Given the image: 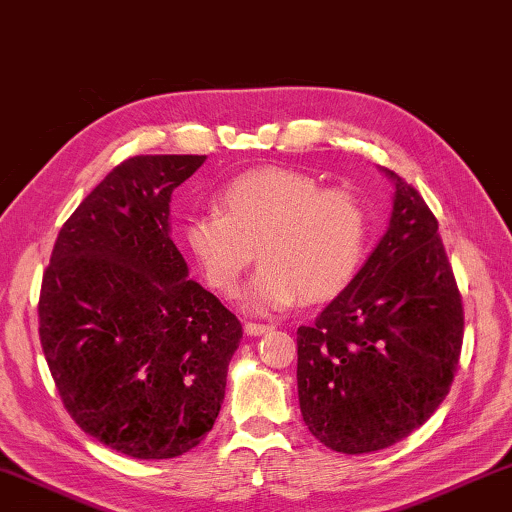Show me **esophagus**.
Returning <instances> with one entry per match:
<instances>
[{
    "instance_id": "obj_1",
    "label": "esophagus",
    "mask_w": 512,
    "mask_h": 512,
    "mask_svg": "<svg viewBox=\"0 0 512 512\" xmlns=\"http://www.w3.org/2000/svg\"><path fill=\"white\" fill-rule=\"evenodd\" d=\"M244 329H246L248 336H262L266 332H271L273 327L271 325H262V323H246Z\"/></svg>"
}]
</instances>
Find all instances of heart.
<instances>
[{"mask_svg": "<svg viewBox=\"0 0 512 512\" xmlns=\"http://www.w3.org/2000/svg\"><path fill=\"white\" fill-rule=\"evenodd\" d=\"M180 235L205 282L223 296L237 291L259 246L264 264L244 305L273 314L305 296L329 300L348 289L368 253L370 221L354 194L268 167L230 180L216 210L189 216Z\"/></svg>", "mask_w": 512, "mask_h": 512, "instance_id": "1", "label": "heart"}]
</instances>
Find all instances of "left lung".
<instances>
[{
	"label": "left lung",
	"instance_id": "8db88e82",
	"mask_svg": "<svg viewBox=\"0 0 512 512\" xmlns=\"http://www.w3.org/2000/svg\"><path fill=\"white\" fill-rule=\"evenodd\" d=\"M384 237L311 327H298V397L309 431L334 452L368 454L422 427L449 393L463 305L438 221L391 169Z\"/></svg>",
	"mask_w": 512,
	"mask_h": 512
}]
</instances>
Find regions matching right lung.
Listing matches in <instances>:
<instances>
[{
    "label": "right lung",
    "instance_id": "obj_1",
    "mask_svg": "<svg viewBox=\"0 0 512 512\" xmlns=\"http://www.w3.org/2000/svg\"><path fill=\"white\" fill-rule=\"evenodd\" d=\"M205 155H135L85 196L42 275L40 343L67 413L133 458H176L214 427L241 323L189 280L169 203Z\"/></svg>",
    "mask_w": 512,
    "mask_h": 512
}]
</instances>
